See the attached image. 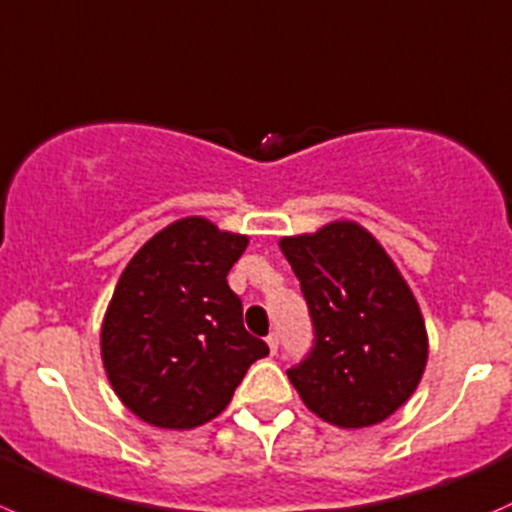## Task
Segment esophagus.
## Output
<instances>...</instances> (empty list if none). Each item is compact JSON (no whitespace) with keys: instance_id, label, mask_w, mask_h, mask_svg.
Returning a JSON list of instances; mask_svg holds the SVG:
<instances>
[{"instance_id":"1","label":"esophagus","mask_w":512,"mask_h":512,"mask_svg":"<svg viewBox=\"0 0 512 512\" xmlns=\"http://www.w3.org/2000/svg\"><path fill=\"white\" fill-rule=\"evenodd\" d=\"M266 343H268V348H271V353H276L278 351V333H268Z\"/></svg>"}]
</instances>
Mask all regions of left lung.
I'll return each mask as SVG.
<instances>
[{
    "label": "left lung",
    "mask_w": 512,
    "mask_h": 512,
    "mask_svg": "<svg viewBox=\"0 0 512 512\" xmlns=\"http://www.w3.org/2000/svg\"><path fill=\"white\" fill-rule=\"evenodd\" d=\"M301 281L313 346L288 368L308 408L338 428L386 421L416 391L428 358L421 308L376 239L351 221L281 239Z\"/></svg>",
    "instance_id": "obj_1"
}]
</instances>
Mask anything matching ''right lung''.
I'll return each mask as SVG.
<instances>
[{"label": "right lung", "instance_id": "obj_1", "mask_svg": "<svg viewBox=\"0 0 512 512\" xmlns=\"http://www.w3.org/2000/svg\"><path fill=\"white\" fill-rule=\"evenodd\" d=\"M249 239L191 216L146 241L121 273L101 326V358L126 408L156 428L204 426L229 406L268 346L244 328L229 288Z\"/></svg>", "mask_w": 512, "mask_h": 512}]
</instances>
